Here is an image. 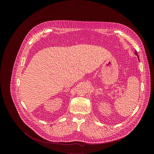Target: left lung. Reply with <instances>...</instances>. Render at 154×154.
I'll return each instance as SVG.
<instances>
[{
  "instance_id": "1",
  "label": "left lung",
  "mask_w": 154,
  "mask_h": 154,
  "mask_svg": "<svg viewBox=\"0 0 154 154\" xmlns=\"http://www.w3.org/2000/svg\"><path fill=\"white\" fill-rule=\"evenodd\" d=\"M134 54H135V55H136L138 57V59H139V56H138V54H137V52L135 51V53H134Z\"/></svg>"
}]
</instances>
